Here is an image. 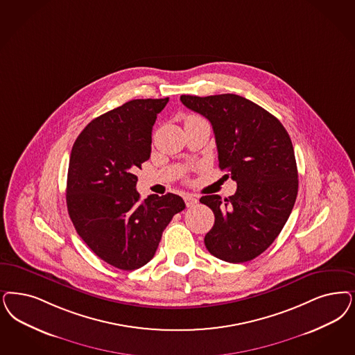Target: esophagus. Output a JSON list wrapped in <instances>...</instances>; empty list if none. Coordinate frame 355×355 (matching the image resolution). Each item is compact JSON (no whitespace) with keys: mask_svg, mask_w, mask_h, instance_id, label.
<instances>
[{"mask_svg":"<svg viewBox=\"0 0 355 355\" xmlns=\"http://www.w3.org/2000/svg\"><path fill=\"white\" fill-rule=\"evenodd\" d=\"M184 203H186V206H187V207H194L196 203H198V199H196V196H191V194L184 196Z\"/></svg>","mask_w":355,"mask_h":355,"instance_id":"obj_1","label":"esophagus"}]
</instances>
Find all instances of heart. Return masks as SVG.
Returning <instances> with one entry per match:
<instances>
[{"instance_id":"1","label":"heart","mask_w":355,"mask_h":355,"mask_svg":"<svg viewBox=\"0 0 355 355\" xmlns=\"http://www.w3.org/2000/svg\"><path fill=\"white\" fill-rule=\"evenodd\" d=\"M190 118H194V116H190Z\"/></svg>"}]
</instances>
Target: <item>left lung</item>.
Wrapping results in <instances>:
<instances>
[{
	"instance_id": "left-lung-1",
	"label": "left lung",
	"mask_w": 355,
	"mask_h": 355,
	"mask_svg": "<svg viewBox=\"0 0 355 355\" xmlns=\"http://www.w3.org/2000/svg\"><path fill=\"white\" fill-rule=\"evenodd\" d=\"M181 102L212 124L219 168L237 184L230 198H200L215 215L206 248L231 263L258 257L281 233L297 196L291 139L274 115L246 98L181 96Z\"/></svg>"
}]
</instances>
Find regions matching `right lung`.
Masks as SVG:
<instances>
[{
	"mask_svg": "<svg viewBox=\"0 0 355 355\" xmlns=\"http://www.w3.org/2000/svg\"><path fill=\"white\" fill-rule=\"evenodd\" d=\"M169 98L132 99L86 125L74 141L67 180V206L85 244L111 266L135 270L148 263L181 196L140 200L134 173L150 156L152 128Z\"/></svg>",
	"mask_w": 355,
	"mask_h": 355,
	"instance_id": "right-lung-1",
	"label": "right lung"
}]
</instances>
